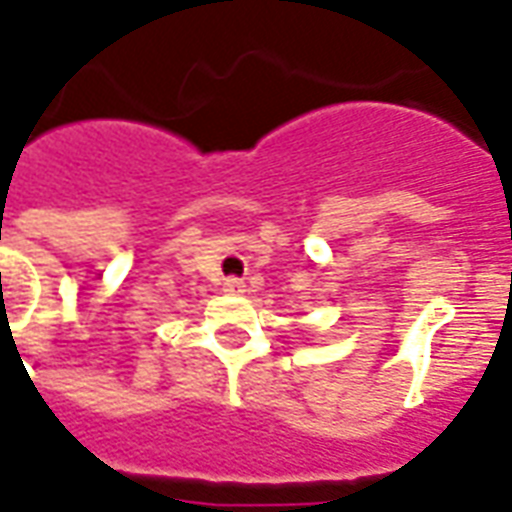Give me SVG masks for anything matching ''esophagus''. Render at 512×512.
Masks as SVG:
<instances>
[{
  "mask_svg": "<svg viewBox=\"0 0 512 512\" xmlns=\"http://www.w3.org/2000/svg\"><path fill=\"white\" fill-rule=\"evenodd\" d=\"M225 293H230V295L244 293V282H241L238 276H227V279H225Z\"/></svg>",
  "mask_w": 512,
  "mask_h": 512,
  "instance_id": "1",
  "label": "esophagus"
}]
</instances>
